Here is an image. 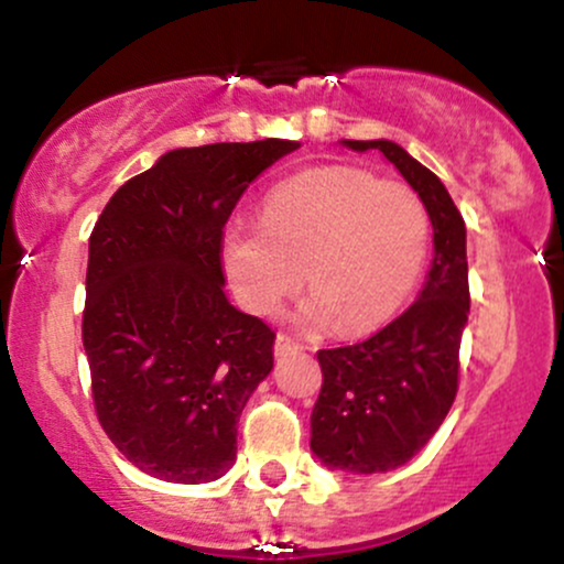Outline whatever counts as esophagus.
<instances>
[{
    "label": "esophagus",
    "mask_w": 564,
    "mask_h": 564,
    "mask_svg": "<svg viewBox=\"0 0 564 564\" xmlns=\"http://www.w3.org/2000/svg\"><path fill=\"white\" fill-rule=\"evenodd\" d=\"M296 349H302L300 341L291 339L289 334H278V336H275V355H278V358H283V355L296 352Z\"/></svg>",
    "instance_id": "34e87169"
}]
</instances>
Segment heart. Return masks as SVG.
<instances>
[{"label":"heart","instance_id":"b5f03b06","mask_svg":"<svg viewBox=\"0 0 564 564\" xmlns=\"http://www.w3.org/2000/svg\"><path fill=\"white\" fill-rule=\"evenodd\" d=\"M430 212L405 183L360 166H315L278 183L264 219H230L223 264L246 310L275 313L307 281L296 310L310 328L366 334L384 323L422 275Z\"/></svg>","mask_w":564,"mask_h":564}]
</instances>
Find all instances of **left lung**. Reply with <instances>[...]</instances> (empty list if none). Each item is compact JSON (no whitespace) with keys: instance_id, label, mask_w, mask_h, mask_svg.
<instances>
[{"instance_id":"obj_1","label":"left lung","mask_w":564,"mask_h":564,"mask_svg":"<svg viewBox=\"0 0 564 564\" xmlns=\"http://www.w3.org/2000/svg\"><path fill=\"white\" fill-rule=\"evenodd\" d=\"M379 151L424 200L432 223L430 273L416 302L371 339L321 349L323 387L310 451L328 469L377 475L411 462L448 416L458 347L469 315L467 228L435 172L392 140H339Z\"/></svg>"}]
</instances>
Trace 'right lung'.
<instances>
[{
  "label": "right lung",
  "instance_id": "1",
  "mask_svg": "<svg viewBox=\"0 0 564 564\" xmlns=\"http://www.w3.org/2000/svg\"><path fill=\"white\" fill-rule=\"evenodd\" d=\"M294 140L174 148L113 193L89 236L82 341L102 430L134 467L198 485L236 462L275 332L225 294L223 228Z\"/></svg>",
  "mask_w": 564,
  "mask_h": 564
}]
</instances>
